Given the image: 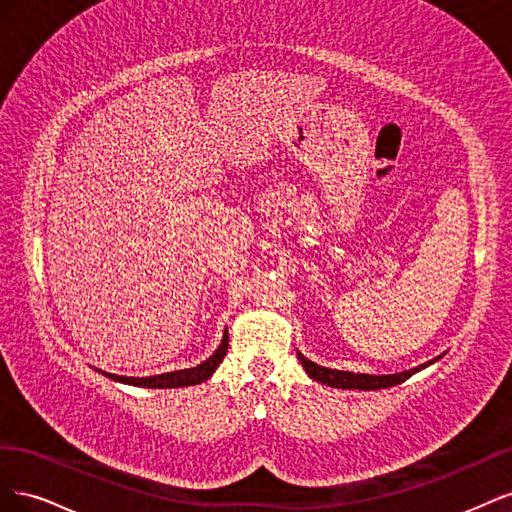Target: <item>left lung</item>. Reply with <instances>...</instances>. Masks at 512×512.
<instances>
[{"instance_id": "left-lung-1", "label": "left lung", "mask_w": 512, "mask_h": 512, "mask_svg": "<svg viewBox=\"0 0 512 512\" xmlns=\"http://www.w3.org/2000/svg\"><path fill=\"white\" fill-rule=\"evenodd\" d=\"M301 365L305 367L307 376L320 382V384H327L331 386V389H356V391H378V389H391V386L395 384H401L406 382L410 376H414L416 371H421L429 365H433L436 361H440V356H436V359H431L423 365L418 367H412V369H406V371H399V374H384V376H374V374H352V371H342V369H329V367H322L314 361L305 359V356L301 352H297Z\"/></svg>"}]
</instances>
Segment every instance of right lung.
I'll list each match as a JSON object with an SVG mask.
<instances>
[{
  "label": "right lung",
  "instance_id": "obj_1",
  "mask_svg": "<svg viewBox=\"0 0 512 512\" xmlns=\"http://www.w3.org/2000/svg\"><path fill=\"white\" fill-rule=\"evenodd\" d=\"M228 350V329H224L222 342L215 348V352L209 356L207 361H203L196 367L190 369H177V371H168V374L160 376H147V378H132V376H117V374H108V371L98 369L102 376L111 378L121 384H130V386H141V389H183V386H194L205 382L213 376V371L220 367L224 354Z\"/></svg>",
  "mask_w": 512,
  "mask_h": 512
}]
</instances>
